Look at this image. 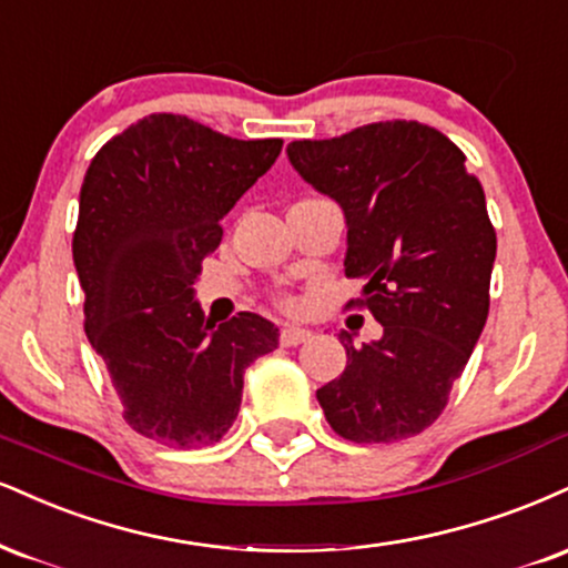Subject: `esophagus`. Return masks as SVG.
<instances>
[{"mask_svg":"<svg viewBox=\"0 0 568 568\" xmlns=\"http://www.w3.org/2000/svg\"><path fill=\"white\" fill-rule=\"evenodd\" d=\"M306 338H310V331H304V327L285 325L283 331H280V344L283 346H298V344H304Z\"/></svg>","mask_w":568,"mask_h":568,"instance_id":"1","label":"esophagus"}]
</instances>
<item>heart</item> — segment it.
Wrapping results in <instances>:
<instances>
[{
    "label": "heart",
    "instance_id": "obj_1",
    "mask_svg": "<svg viewBox=\"0 0 568 568\" xmlns=\"http://www.w3.org/2000/svg\"><path fill=\"white\" fill-rule=\"evenodd\" d=\"M280 306H285V310H291V306H293V298H288V296L280 298Z\"/></svg>",
    "mask_w": 568,
    "mask_h": 568
}]
</instances>
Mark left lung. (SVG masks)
<instances>
[{"label": "left lung", "instance_id": "obj_1", "mask_svg": "<svg viewBox=\"0 0 568 568\" xmlns=\"http://www.w3.org/2000/svg\"><path fill=\"white\" fill-rule=\"evenodd\" d=\"M288 159L349 224L346 277L384 336L354 346L346 371L317 388L338 436L399 442L426 432L449 402L489 314L497 235L466 153L420 121H375L331 140H293Z\"/></svg>", "mask_w": 568, "mask_h": 568}]
</instances>
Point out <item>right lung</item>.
Segmentation results:
<instances>
[{"instance_id": "obj_1", "label": "right lung", "mask_w": 568, "mask_h": 568, "mask_svg": "<svg viewBox=\"0 0 568 568\" xmlns=\"http://www.w3.org/2000/svg\"><path fill=\"white\" fill-rule=\"evenodd\" d=\"M280 150L283 140H235L150 113L89 163L73 230L84 331L145 439L216 444L237 418L245 367L277 346V327L254 312L214 327L193 283L222 241V216Z\"/></svg>"}]
</instances>
